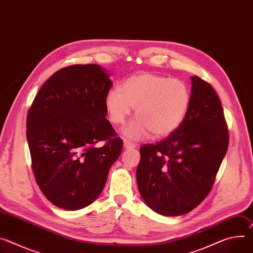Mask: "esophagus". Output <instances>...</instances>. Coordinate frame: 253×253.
I'll return each instance as SVG.
<instances>
[{"instance_id":"34e87169","label":"esophagus","mask_w":253,"mask_h":253,"mask_svg":"<svg viewBox=\"0 0 253 253\" xmlns=\"http://www.w3.org/2000/svg\"><path fill=\"white\" fill-rule=\"evenodd\" d=\"M124 147H125V148H134V147H135V144L132 143V142H130L129 140L125 139V140H124Z\"/></svg>"}]
</instances>
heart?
Returning a JSON list of instances; mask_svg holds the SVG:
<instances>
[{
	"mask_svg": "<svg viewBox=\"0 0 253 253\" xmlns=\"http://www.w3.org/2000/svg\"><path fill=\"white\" fill-rule=\"evenodd\" d=\"M191 105V89L181 80L154 74L128 79L122 90L108 91L105 106L112 123L124 124L135 108L136 116L124 129L126 136L141 139L150 132L154 137L172 134L185 120Z\"/></svg>",
	"mask_w": 253,
	"mask_h": 253,
	"instance_id": "heart-1",
	"label": "heart"
}]
</instances>
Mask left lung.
I'll use <instances>...</instances> for the list:
<instances>
[{
  "label": "left lung",
  "instance_id": "left-lung-1",
  "mask_svg": "<svg viewBox=\"0 0 253 253\" xmlns=\"http://www.w3.org/2000/svg\"><path fill=\"white\" fill-rule=\"evenodd\" d=\"M187 116L172 134L140 147L136 178L139 193L154 212L187 214L211 192L227 152L229 132L212 85L195 76Z\"/></svg>",
  "mask_w": 253,
  "mask_h": 253
}]
</instances>
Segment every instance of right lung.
<instances>
[{"instance_id": "add662e5", "label": "right lung", "mask_w": 253, "mask_h": 253, "mask_svg": "<svg viewBox=\"0 0 253 253\" xmlns=\"http://www.w3.org/2000/svg\"><path fill=\"white\" fill-rule=\"evenodd\" d=\"M111 86L98 64L66 66L45 82L28 111L26 135L36 182L64 210L93 203L121 154L123 140L106 118Z\"/></svg>"}]
</instances>
